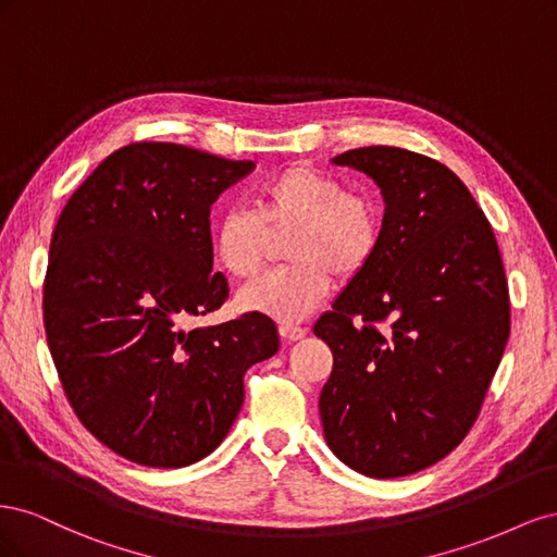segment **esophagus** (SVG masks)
<instances>
[{
  "mask_svg": "<svg viewBox=\"0 0 557 557\" xmlns=\"http://www.w3.org/2000/svg\"><path fill=\"white\" fill-rule=\"evenodd\" d=\"M278 334L283 336L285 342H299V339H305L307 330L299 327V325H293V323H283V325L278 327Z\"/></svg>",
  "mask_w": 557,
  "mask_h": 557,
  "instance_id": "obj_1",
  "label": "esophagus"
}]
</instances>
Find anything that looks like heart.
Wrapping results in <instances>:
<instances>
[{
	"mask_svg": "<svg viewBox=\"0 0 557 557\" xmlns=\"http://www.w3.org/2000/svg\"><path fill=\"white\" fill-rule=\"evenodd\" d=\"M285 239L288 267L267 274L239 293L244 311L281 323H297L323 305L339 281L360 276L374 260L383 237L379 201L346 190L342 178L309 164H290L252 190L250 209H227L213 227L215 260L234 278H252Z\"/></svg>",
	"mask_w": 557,
	"mask_h": 557,
	"instance_id": "b5f03b06",
	"label": "heart"
}]
</instances>
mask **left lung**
<instances>
[{"label": "left lung", "mask_w": 557, "mask_h": 557, "mask_svg": "<svg viewBox=\"0 0 557 557\" xmlns=\"http://www.w3.org/2000/svg\"><path fill=\"white\" fill-rule=\"evenodd\" d=\"M383 195L374 260L313 325L334 367L320 393L332 453L372 479L409 476L479 418L509 339V288L485 213L446 164L395 146L332 158Z\"/></svg>", "instance_id": "obj_1"}]
</instances>
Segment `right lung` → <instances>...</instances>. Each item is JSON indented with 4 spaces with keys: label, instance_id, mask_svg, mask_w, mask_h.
Listing matches in <instances>:
<instances>
[{
    "label": "right lung",
    "instance_id": "add662e5",
    "mask_svg": "<svg viewBox=\"0 0 557 557\" xmlns=\"http://www.w3.org/2000/svg\"><path fill=\"white\" fill-rule=\"evenodd\" d=\"M181 144L117 148L50 239L44 325L78 420L144 467L207 458L244 404V374L278 350L272 318L185 330L230 295L213 274L211 205L252 172Z\"/></svg>",
    "mask_w": 557,
    "mask_h": 557
}]
</instances>
